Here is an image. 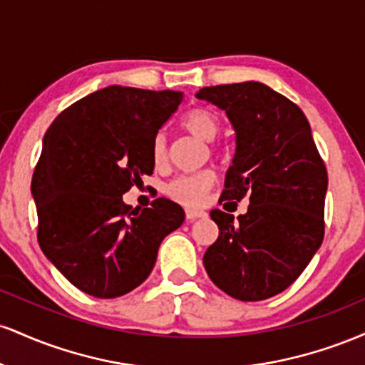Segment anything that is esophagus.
I'll use <instances>...</instances> for the list:
<instances>
[{
	"mask_svg": "<svg viewBox=\"0 0 365 365\" xmlns=\"http://www.w3.org/2000/svg\"><path fill=\"white\" fill-rule=\"evenodd\" d=\"M204 216H206V212H204L202 209H187L185 211V217L188 221L199 220V217H204Z\"/></svg>",
	"mask_w": 365,
	"mask_h": 365,
	"instance_id": "esophagus-1",
	"label": "esophagus"
}]
</instances>
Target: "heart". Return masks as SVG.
I'll return each mask as SVG.
<instances>
[{"label": "heart", "instance_id": "b5f03b06", "mask_svg": "<svg viewBox=\"0 0 365 365\" xmlns=\"http://www.w3.org/2000/svg\"><path fill=\"white\" fill-rule=\"evenodd\" d=\"M183 128L190 132L192 135L204 142H211L216 139L220 133L221 121L217 118L215 111L207 108H194L183 116L182 120ZM153 163L156 166H163L166 163V137L163 133H158L153 142ZM216 182L215 171L202 170L197 173L180 175L166 185V194L177 202L185 204V206H195L204 200L207 192L211 190Z\"/></svg>", "mask_w": 365, "mask_h": 365}]
</instances>
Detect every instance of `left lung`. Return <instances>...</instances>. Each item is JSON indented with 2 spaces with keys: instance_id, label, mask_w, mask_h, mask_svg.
<instances>
[{
  "instance_id": "obj_1",
  "label": "left lung",
  "mask_w": 365,
  "mask_h": 365,
  "mask_svg": "<svg viewBox=\"0 0 365 365\" xmlns=\"http://www.w3.org/2000/svg\"><path fill=\"white\" fill-rule=\"evenodd\" d=\"M195 96L225 110L235 128L220 202L250 200L238 217L212 209L220 237L204 254V267L233 299L266 300L287 290L322 244L328 171L302 110L271 87L226 83Z\"/></svg>"
}]
</instances>
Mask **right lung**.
I'll use <instances>...</instances> for the list:
<instances>
[{
  "mask_svg": "<svg viewBox=\"0 0 365 365\" xmlns=\"http://www.w3.org/2000/svg\"><path fill=\"white\" fill-rule=\"evenodd\" d=\"M182 92L110 86L54 118L32 175L37 240L78 290L115 299L145 282L163 238L185 212L159 197L132 209L123 194L153 175V142Z\"/></svg>",
  "mask_w": 365,
  "mask_h": 365,
  "instance_id": "add662e5",
  "label": "right lung"
}]
</instances>
